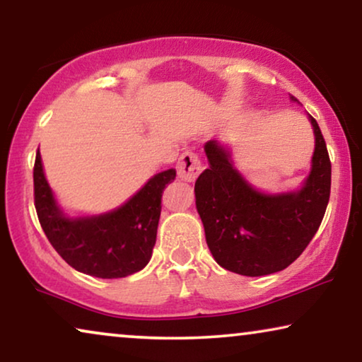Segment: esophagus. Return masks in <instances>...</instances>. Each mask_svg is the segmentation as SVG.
<instances>
[{"mask_svg":"<svg viewBox=\"0 0 362 362\" xmlns=\"http://www.w3.org/2000/svg\"><path fill=\"white\" fill-rule=\"evenodd\" d=\"M176 168L177 176H180L182 181L192 182L196 181V177L201 175L202 171L201 158H199V155L194 153V151H185V153L180 156V160H177Z\"/></svg>","mask_w":362,"mask_h":362,"instance_id":"obj_1","label":"esophagus"}]
</instances>
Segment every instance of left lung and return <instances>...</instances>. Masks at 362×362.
Wrapping results in <instances>:
<instances>
[{
  "label": "left lung",
  "instance_id": "1",
  "mask_svg": "<svg viewBox=\"0 0 362 362\" xmlns=\"http://www.w3.org/2000/svg\"><path fill=\"white\" fill-rule=\"evenodd\" d=\"M292 101H297L291 96ZM315 150L312 170L298 191H256L235 170L230 151L217 140L204 146L209 168L197 177L196 207L206 242L222 268L242 276L286 269L302 255L320 227L329 201L332 163L317 120L308 116Z\"/></svg>",
  "mask_w": 362,
  "mask_h": 362
}]
</instances>
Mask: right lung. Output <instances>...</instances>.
<instances>
[{"mask_svg": "<svg viewBox=\"0 0 362 362\" xmlns=\"http://www.w3.org/2000/svg\"><path fill=\"white\" fill-rule=\"evenodd\" d=\"M176 170L161 171L124 206L93 217H66L45 180L37 151L34 204L40 227L71 268L101 279L125 277L144 269L151 258L161 214V196Z\"/></svg>", "mask_w": 362, "mask_h": 362, "instance_id": "obj_1", "label": "right lung"}]
</instances>
